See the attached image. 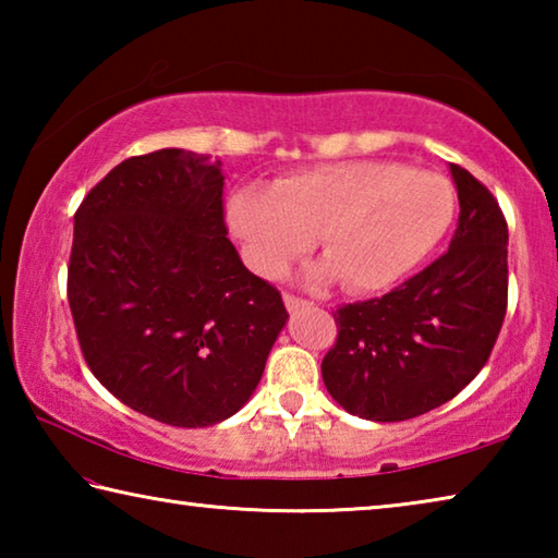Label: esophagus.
Returning a JSON list of instances; mask_svg holds the SVG:
<instances>
[{
	"label": "esophagus",
	"instance_id": "obj_1",
	"mask_svg": "<svg viewBox=\"0 0 558 558\" xmlns=\"http://www.w3.org/2000/svg\"><path fill=\"white\" fill-rule=\"evenodd\" d=\"M286 307L290 310V313H295V310H300V307H307L310 305V300H305V298H298V295H292V292H286Z\"/></svg>",
	"mask_w": 558,
	"mask_h": 558
}]
</instances>
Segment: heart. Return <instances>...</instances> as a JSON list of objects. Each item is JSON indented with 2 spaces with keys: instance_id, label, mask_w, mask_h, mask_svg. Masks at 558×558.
Here are the masks:
<instances>
[{
  "instance_id": "obj_1",
  "label": "heart",
  "mask_w": 558,
  "mask_h": 558,
  "mask_svg": "<svg viewBox=\"0 0 558 558\" xmlns=\"http://www.w3.org/2000/svg\"><path fill=\"white\" fill-rule=\"evenodd\" d=\"M456 216L440 174L393 162L349 159L286 174L268 189L245 186L229 199V223L263 276H280L315 235L323 276L347 290L399 282L436 248Z\"/></svg>"
}]
</instances>
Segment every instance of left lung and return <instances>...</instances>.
<instances>
[{
  "label": "left lung",
  "instance_id": "obj_1",
  "mask_svg": "<svg viewBox=\"0 0 558 558\" xmlns=\"http://www.w3.org/2000/svg\"><path fill=\"white\" fill-rule=\"evenodd\" d=\"M460 216L450 248L381 298L335 313L323 379L344 411L409 421L458 396L487 364L507 313V221L489 189L450 165Z\"/></svg>",
  "mask_w": 558,
  "mask_h": 558
}]
</instances>
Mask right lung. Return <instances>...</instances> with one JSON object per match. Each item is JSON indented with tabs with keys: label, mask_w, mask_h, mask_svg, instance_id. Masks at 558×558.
<instances>
[{
	"label": "right lung",
	"mask_w": 558,
	"mask_h": 558,
	"mask_svg": "<svg viewBox=\"0 0 558 558\" xmlns=\"http://www.w3.org/2000/svg\"><path fill=\"white\" fill-rule=\"evenodd\" d=\"M73 221L69 305L93 376L167 426L239 411L288 310L226 239L221 162L174 147L130 157Z\"/></svg>",
	"instance_id": "obj_1"
}]
</instances>
